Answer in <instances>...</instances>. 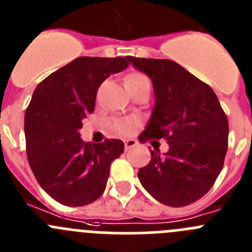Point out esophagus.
<instances>
[{
    "label": "esophagus",
    "instance_id": "1",
    "mask_svg": "<svg viewBox=\"0 0 252 252\" xmlns=\"http://www.w3.org/2000/svg\"><path fill=\"white\" fill-rule=\"evenodd\" d=\"M137 145V141L133 140V138H128V140H125V150H130L132 147H135Z\"/></svg>",
    "mask_w": 252,
    "mask_h": 252
}]
</instances>
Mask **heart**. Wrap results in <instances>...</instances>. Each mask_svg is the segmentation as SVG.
<instances>
[{
    "instance_id": "1",
    "label": "heart",
    "mask_w": 252,
    "mask_h": 252,
    "mask_svg": "<svg viewBox=\"0 0 252 252\" xmlns=\"http://www.w3.org/2000/svg\"><path fill=\"white\" fill-rule=\"evenodd\" d=\"M138 77H144V76L133 75V76H130L128 78H138ZM132 126H133V120L131 119H121L112 122V127H114L119 133H122V135H127V133L132 130Z\"/></svg>"
}]
</instances>
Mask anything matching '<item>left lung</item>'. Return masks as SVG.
<instances>
[{
  "instance_id": "obj_1",
  "label": "left lung",
  "mask_w": 252,
  "mask_h": 252,
  "mask_svg": "<svg viewBox=\"0 0 252 252\" xmlns=\"http://www.w3.org/2000/svg\"><path fill=\"white\" fill-rule=\"evenodd\" d=\"M152 81L155 106L138 141L165 138L168 151H151L138 170L145 190L172 207L201 198L222 170L227 152L228 121L214 90L170 60L127 56Z\"/></svg>"
}]
</instances>
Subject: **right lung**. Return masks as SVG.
<instances>
[{
    "label": "right lung",
    "instance_id": "right-lung-1",
    "mask_svg": "<svg viewBox=\"0 0 252 252\" xmlns=\"http://www.w3.org/2000/svg\"><path fill=\"white\" fill-rule=\"evenodd\" d=\"M127 66V57H77L33 91L25 114L27 158L37 182L60 204L85 206L105 191L124 142H85L80 128L94 112L100 85Z\"/></svg>",
    "mask_w": 252,
    "mask_h": 252
}]
</instances>
